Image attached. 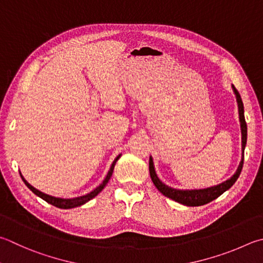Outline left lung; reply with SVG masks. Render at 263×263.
<instances>
[{
	"instance_id": "8db88e82",
	"label": "left lung",
	"mask_w": 263,
	"mask_h": 263,
	"mask_svg": "<svg viewBox=\"0 0 263 263\" xmlns=\"http://www.w3.org/2000/svg\"><path fill=\"white\" fill-rule=\"evenodd\" d=\"M233 90H235V94L237 97V102H238V108H239V119H240V126H241V136H242L241 137L242 153H244L246 141H247V124L244 116V104H242L240 94L236 89L235 86H233ZM242 165H244V154H242V160L240 162L239 166H238V170L236 171V174L233 175L230 179L224 181V183L219 184L217 186H213V187L204 189V190L180 191V190H175V189L169 187V186L164 185L159 178H157L154 170V165H153V160L152 157H149V174H151V178L153 180V183H154V185L156 186V189L159 190L162 194L165 195V197L173 199L179 203H183L185 206H192V207L202 206V204L211 202L226 192L227 190L230 189L231 186L236 183L238 177H239Z\"/></svg>"
}]
</instances>
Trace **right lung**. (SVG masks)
I'll use <instances>...</instances> for the list:
<instances>
[{
	"instance_id": "add662e5",
	"label": "right lung",
	"mask_w": 263,
	"mask_h": 263,
	"mask_svg": "<svg viewBox=\"0 0 263 263\" xmlns=\"http://www.w3.org/2000/svg\"><path fill=\"white\" fill-rule=\"evenodd\" d=\"M119 157H121V155H118V156L116 157V159H115V161L112 162L111 168H110V170H109V173H108V175H107L106 179L103 180V183H102L101 185H100L99 187H97V189H95L94 191H92V192H90V193L84 195V197H79V198H74V199H61V198H55V197H51V195H48V194L42 193V192H40L39 190L34 189V187H33L32 185L28 184L27 181H26L25 179H24L23 176H22V175H21V176H22V179H23V181H24V183H25V185L27 186V187L30 189L33 193L36 194L37 197H40L41 199H44L45 201H47L48 203L52 204V206L59 207V208H63V209L74 208V207L82 206V204H84V203H86L87 201H89L90 199H93L94 197H97V195H98L100 192H101V191L104 189V186H106V185L108 184L109 179H110L111 175H112V171H114V166H115L116 162H117V160L119 159Z\"/></svg>"
}]
</instances>
